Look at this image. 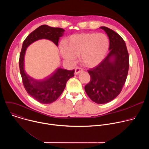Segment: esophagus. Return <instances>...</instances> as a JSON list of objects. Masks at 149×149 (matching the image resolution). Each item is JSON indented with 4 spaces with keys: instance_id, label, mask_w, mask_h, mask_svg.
<instances>
[{
    "instance_id": "34e87169",
    "label": "esophagus",
    "mask_w": 149,
    "mask_h": 149,
    "mask_svg": "<svg viewBox=\"0 0 149 149\" xmlns=\"http://www.w3.org/2000/svg\"><path fill=\"white\" fill-rule=\"evenodd\" d=\"M82 71V69L79 68V67H77L75 70V75H78V74H79L80 72H81Z\"/></svg>"
}]
</instances>
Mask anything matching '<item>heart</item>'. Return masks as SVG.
<instances>
[{"label": "heart", "mask_w": 149, "mask_h": 149, "mask_svg": "<svg viewBox=\"0 0 149 149\" xmlns=\"http://www.w3.org/2000/svg\"><path fill=\"white\" fill-rule=\"evenodd\" d=\"M65 48L61 47V54L65 61L74 62L81 55V62L87 67H94L103 60L109 48V40L102 33L73 35L63 42Z\"/></svg>", "instance_id": "1"}]
</instances>
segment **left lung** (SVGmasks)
Segmentation results:
<instances>
[{"instance_id": "1", "label": "left lung", "mask_w": 149, "mask_h": 149, "mask_svg": "<svg viewBox=\"0 0 149 149\" xmlns=\"http://www.w3.org/2000/svg\"><path fill=\"white\" fill-rule=\"evenodd\" d=\"M110 40L109 53L97 67L88 71L91 79L85 86L90 99L97 104H105L116 98L121 91L129 68V53L123 38L105 26Z\"/></svg>"}]
</instances>
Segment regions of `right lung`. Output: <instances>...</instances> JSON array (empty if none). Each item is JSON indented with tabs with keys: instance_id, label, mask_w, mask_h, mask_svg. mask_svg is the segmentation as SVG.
Listing matches in <instances>:
<instances>
[{
	"instance_id": "obj_1",
	"label": "right lung",
	"mask_w": 149,
	"mask_h": 149,
	"mask_svg": "<svg viewBox=\"0 0 149 149\" xmlns=\"http://www.w3.org/2000/svg\"><path fill=\"white\" fill-rule=\"evenodd\" d=\"M65 30L41 25L31 33L23 42L19 65L24 87L27 93L42 104H50L56 101L64 90L67 81L74 76V70H67L58 68L54 72L43 79H36L29 76L25 70V55L27 48L34 42L45 39L58 45L59 38Z\"/></svg>"
}]
</instances>
